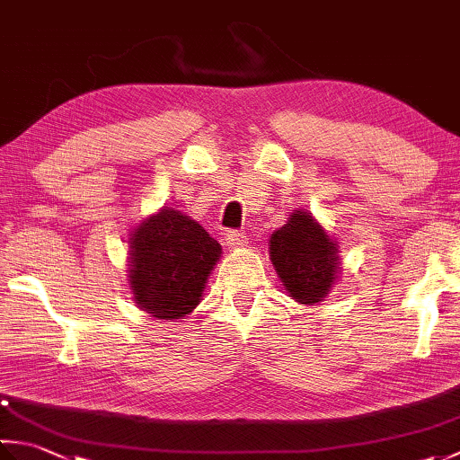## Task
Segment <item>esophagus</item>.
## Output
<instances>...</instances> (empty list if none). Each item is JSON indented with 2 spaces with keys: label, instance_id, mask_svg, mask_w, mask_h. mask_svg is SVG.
Wrapping results in <instances>:
<instances>
[{
  "label": "esophagus",
  "instance_id": "esophagus-1",
  "mask_svg": "<svg viewBox=\"0 0 460 460\" xmlns=\"http://www.w3.org/2000/svg\"><path fill=\"white\" fill-rule=\"evenodd\" d=\"M225 243H227L229 249H241L247 245V237L237 231H227L225 233Z\"/></svg>",
  "mask_w": 460,
  "mask_h": 460
}]
</instances>
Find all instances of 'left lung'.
I'll return each mask as SVG.
<instances>
[{
    "label": "left lung",
    "mask_w": 460,
    "mask_h": 460,
    "mask_svg": "<svg viewBox=\"0 0 460 460\" xmlns=\"http://www.w3.org/2000/svg\"><path fill=\"white\" fill-rule=\"evenodd\" d=\"M269 255L287 295L300 305L322 302L338 280V241L306 209L292 211L272 233Z\"/></svg>",
    "instance_id": "8db88e82"
}]
</instances>
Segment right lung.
Masks as SVG:
<instances>
[{
  "mask_svg": "<svg viewBox=\"0 0 460 460\" xmlns=\"http://www.w3.org/2000/svg\"><path fill=\"white\" fill-rule=\"evenodd\" d=\"M128 285L136 306L155 320H178L199 305L221 245L201 225L162 208L130 233Z\"/></svg>",
  "mask_w": 460,
  "mask_h": 460,
  "instance_id": "add662e5",
  "label": "right lung"
}]
</instances>
